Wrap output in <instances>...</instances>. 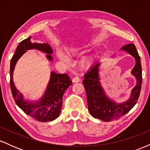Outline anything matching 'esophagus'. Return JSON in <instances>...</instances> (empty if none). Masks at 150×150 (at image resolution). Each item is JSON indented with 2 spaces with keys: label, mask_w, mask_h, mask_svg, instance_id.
<instances>
[{
  "label": "esophagus",
  "mask_w": 150,
  "mask_h": 150,
  "mask_svg": "<svg viewBox=\"0 0 150 150\" xmlns=\"http://www.w3.org/2000/svg\"><path fill=\"white\" fill-rule=\"evenodd\" d=\"M73 83H76V82H79L80 81V78H79L78 77H73Z\"/></svg>",
  "instance_id": "1"
}]
</instances>
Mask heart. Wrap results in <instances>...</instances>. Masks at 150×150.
I'll list each match as a JSON object with an SVG mask.
<instances>
[{"label":"heart","instance_id":"obj_1","mask_svg":"<svg viewBox=\"0 0 150 150\" xmlns=\"http://www.w3.org/2000/svg\"><path fill=\"white\" fill-rule=\"evenodd\" d=\"M88 49V46H82L80 44H72L65 49V53L70 57H73V56H78L83 52H85ZM57 56L60 60L62 61L68 62V58L64 53L62 51H58ZM94 60V54H89L83 56L80 60V64L82 67L87 68V67L90 66L92 64L93 61Z\"/></svg>","mask_w":150,"mask_h":150}]
</instances>
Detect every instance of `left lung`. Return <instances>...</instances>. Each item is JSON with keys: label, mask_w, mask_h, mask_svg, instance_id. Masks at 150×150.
<instances>
[{"label": "left lung", "mask_w": 150, "mask_h": 150, "mask_svg": "<svg viewBox=\"0 0 150 150\" xmlns=\"http://www.w3.org/2000/svg\"><path fill=\"white\" fill-rule=\"evenodd\" d=\"M120 50L131 55L135 61L131 74L135 77L136 85L132 89L128 100L122 103H117L106 95L100 82V62H97L92 65L87 73L84 75L85 79L82 81V83L87 94L89 113L94 118L103 121L109 122L124 116L135 106L140 96L142 86V67L140 58L135 46L133 44H129L123 46Z\"/></svg>", "instance_id": "8db88e82"}]
</instances>
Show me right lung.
I'll return each instance as SVG.
<instances>
[{
	"mask_svg": "<svg viewBox=\"0 0 150 150\" xmlns=\"http://www.w3.org/2000/svg\"><path fill=\"white\" fill-rule=\"evenodd\" d=\"M31 37L22 41L19 44L14 56L10 61V87L15 103L26 114L37 120L47 122L56 119L61 113L63 96L65 90L72 85V80L67 74H58L51 72L50 79L43 97L38 101L32 102L25 99L23 94L15 87L13 81V73L17 62L27 50L37 49L46 53V58L53 61L51 56L52 48L48 44L31 42Z\"/></svg>",
	"mask_w": 150,
	"mask_h": 150,
	"instance_id": "add662e5",
	"label": "right lung"
}]
</instances>
